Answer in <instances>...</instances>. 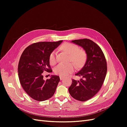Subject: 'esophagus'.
I'll list each match as a JSON object with an SVG mask.
<instances>
[{"label": "esophagus", "instance_id": "1", "mask_svg": "<svg viewBox=\"0 0 127 127\" xmlns=\"http://www.w3.org/2000/svg\"><path fill=\"white\" fill-rule=\"evenodd\" d=\"M64 78V77H63V76H60V79L61 80H63V79Z\"/></svg>", "mask_w": 127, "mask_h": 127}]
</instances>
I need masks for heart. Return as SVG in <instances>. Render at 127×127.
Listing matches in <instances>:
<instances>
[{"label":"heart","instance_id":"obj_1","mask_svg":"<svg viewBox=\"0 0 127 127\" xmlns=\"http://www.w3.org/2000/svg\"><path fill=\"white\" fill-rule=\"evenodd\" d=\"M62 50L66 51L70 55V60L74 62L77 67H81L85 63L86 59V52L80 50L77 45L71 43H64L60 47ZM56 51L53 50L49 56V63L54 64L56 62ZM75 69V64L71 63L68 64L60 63L56 66L54 72L56 74L64 77L72 73Z\"/></svg>","mask_w":127,"mask_h":127}]
</instances>
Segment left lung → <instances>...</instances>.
I'll return each mask as SVG.
<instances>
[{"instance_id": "1", "label": "left lung", "mask_w": 127, "mask_h": 127, "mask_svg": "<svg viewBox=\"0 0 127 127\" xmlns=\"http://www.w3.org/2000/svg\"><path fill=\"white\" fill-rule=\"evenodd\" d=\"M71 42L84 49L87 59L82 69L75 74L82 78L79 80L72 79L68 90L74 98L86 101L93 97L101 88L106 75V61L100 47L93 41L84 39Z\"/></svg>"}]
</instances>
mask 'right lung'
Returning a JSON list of instances; mask_svg holds the SVG:
<instances>
[{
	"instance_id": "1",
	"label": "right lung",
	"mask_w": 127,
	"mask_h": 127,
	"mask_svg": "<svg viewBox=\"0 0 127 127\" xmlns=\"http://www.w3.org/2000/svg\"><path fill=\"white\" fill-rule=\"evenodd\" d=\"M58 42H40L27 47L22 53L18 66V77L21 85L31 97L37 101H44L55 94L60 81L58 76L43 79V72H51L49 56L61 44Z\"/></svg>"
}]
</instances>
